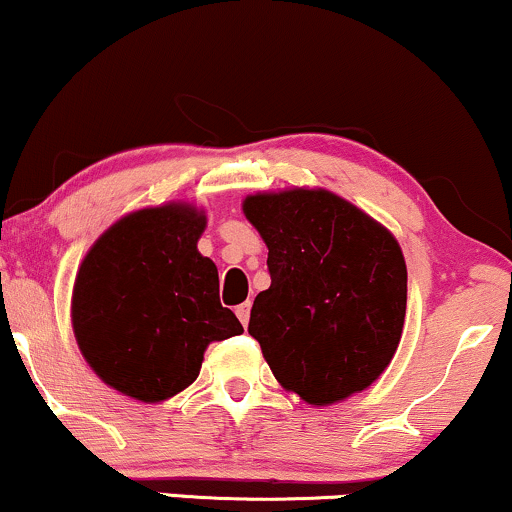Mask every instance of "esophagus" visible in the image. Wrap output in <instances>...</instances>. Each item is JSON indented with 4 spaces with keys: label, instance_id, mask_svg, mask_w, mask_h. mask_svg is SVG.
I'll list each match as a JSON object with an SVG mask.
<instances>
[{
    "label": "esophagus",
    "instance_id": "1",
    "mask_svg": "<svg viewBox=\"0 0 512 512\" xmlns=\"http://www.w3.org/2000/svg\"><path fill=\"white\" fill-rule=\"evenodd\" d=\"M236 316H238V319H241L243 326H248V321H250V302L238 304V307H236Z\"/></svg>",
    "mask_w": 512,
    "mask_h": 512
}]
</instances>
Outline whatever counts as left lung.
<instances>
[{
  "instance_id": "8db88e82",
  "label": "left lung",
  "mask_w": 512,
  "mask_h": 512,
  "mask_svg": "<svg viewBox=\"0 0 512 512\" xmlns=\"http://www.w3.org/2000/svg\"><path fill=\"white\" fill-rule=\"evenodd\" d=\"M243 212L269 248L271 286L255 297L248 333L274 378L314 406L373 385L406 316L397 238L326 189L255 193Z\"/></svg>"
}]
</instances>
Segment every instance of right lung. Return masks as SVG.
<instances>
[{
	"mask_svg": "<svg viewBox=\"0 0 512 512\" xmlns=\"http://www.w3.org/2000/svg\"><path fill=\"white\" fill-rule=\"evenodd\" d=\"M208 217L167 203L122 217L92 245L73 288V331L106 385L155 404L198 378L210 342L241 335L219 302V276L198 252Z\"/></svg>",
	"mask_w": 512,
	"mask_h": 512,
	"instance_id": "add662e5",
	"label": "right lung"
}]
</instances>
